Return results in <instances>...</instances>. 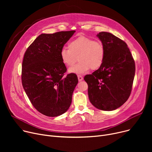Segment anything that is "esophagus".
<instances>
[{"label":"esophagus","mask_w":152,"mask_h":152,"mask_svg":"<svg viewBox=\"0 0 152 152\" xmlns=\"http://www.w3.org/2000/svg\"><path fill=\"white\" fill-rule=\"evenodd\" d=\"M77 77H78V81H81L83 80V77L81 75H77Z\"/></svg>","instance_id":"obj_1"}]
</instances>
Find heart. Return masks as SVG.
<instances>
[{
	"label": "heart",
	"instance_id": "b5f03b06",
	"mask_svg": "<svg viewBox=\"0 0 152 152\" xmlns=\"http://www.w3.org/2000/svg\"><path fill=\"white\" fill-rule=\"evenodd\" d=\"M105 49L103 44L99 41L85 36H79L68 44V48H63L60 52V57L64 65L73 66L77 61L76 65L68 69V73L83 75L91 69L99 68L104 61Z\"/></svg>",
	"mask_w": 152,
	"mask_h": 152
}]
</instances>
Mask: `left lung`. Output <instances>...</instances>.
I'll return each mask as SVG.
<instances>
[{"instance_id":"obj_1","label":"left lung","mask_w":152,"mask_h":152,"mask_svg":"<svg viewBox=\"0 0 152 152\" xmlns=\"http://www.w3.org/2000/svg\"><path fill=\"white\" fill-rule=\"evenodd\" d=\"M97 36L105 49L102 66L91 75L85 76L88 95L92 104L101 110L112 111L128 99L135 76V62L121 39L107 32Z\"/></svg>"}]
</instances>
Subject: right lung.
Masks as SVG:
<instances>
[{
  "mask_svg": "<svg viewBox=\"0 0 152 152\" xmlns=\"http://www.w3.org/2000/svg\"><path fill=\"white\" fill-rule=\"evenodd\" d=\"M75 31L41 34L27 49L22 63L23 89L32 105L41 113L60 116L71 105L78 79L66 71L60 52Z\"/></svg>",
  "mask_w": 152,
  "mask_h": 152,
  "instance_id": "add662e5",
  "label": "right lung"
}]
</instances>
